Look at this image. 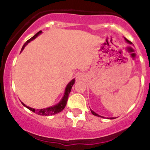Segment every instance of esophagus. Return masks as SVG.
Segmentation results:
<instances>
[{"label": "esophagus", "mask_w": 150, "mask_h": 150, "mask_svg": "<svg viewBox=\"0 0 150 150\" xmlns=\"http://www.w3.org/2000/svg\"><path fill=\"white\" fill-rule=\"evenodd\" d=\"M77 78H78V80H79L81 78H80V76H78V77H77Z\"/></svg>", "instance_id": "obj_1"}]
</instances>
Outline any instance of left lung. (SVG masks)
I'll return each instance as SVG.
<instances>
[{
    "instance_id": "left-lung-1",
    "label": "left lung",
    "mask_w": 150,
    "mask_h": 150,
    "mask_svg": "<svg viewBox=\"0 0 150 150\" xmlns=\"http://www.w3.org/2000/svg\"><path fill=\"white\" fill-rule=\"evenodd\" d=\"M125 38V41H126L127 43H129V44H132V43H131V41H129V40H128V39H126V38ZM91 113H92V114L93 115H95V116H98V117H102V116H100V115H98V114H96V112H93V110H91ZM110 119H115V117H110Z\"/></svg>"
}]
</instances>
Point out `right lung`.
I'll list each match as a JSON object with an SVG mask.
<instances>
[{
    "label": "right lung",
    "mask_w": 150,
    "mask_h": 150,
    "mask_svg": "<svg viewBox=\"0 0 150 150\" xmlns=\"http://www.w3.org/2000/svg\"><path fill=\"white\" fill-rule=\"evenodd\" d=\"M41 33H42V31L40 30V31H39L38 33H36V34L33 37H32L31 38L29 39L28 40H27L26 43H25V44H24V46H22V51H23V49L25 48V47L26 46L30 41H32L33 40H34V39L35 38H37L38 36ZM75 79H72V81H71L70 82L67 84V87L65 88V91H64V96H63L62 99H61V101H60L58 104H56V105H54V106H53V107H47V108H45V109H40H40H39V110H35V109L31 108V107L25 105L23 102H22V104H23L25 107H27V108H28L29 110H31L32 112H35L36 114L40 115L48 116V115H52L57 114V113H59V112H60L62 111V110L64 109V107H65V106L67 104V99H68V96H69V93H70L72 86H73L74 83H75Z\"/></svg>",
    "instance_id": "add662e5"
}]
</instances>
